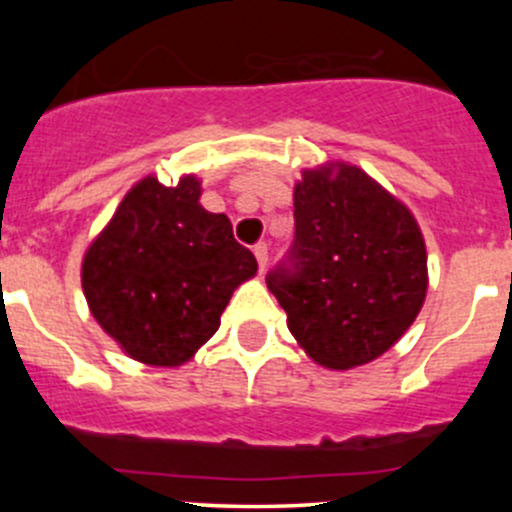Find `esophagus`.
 <instances>
[{
	"label": "esophagus",
	"mask_w": 512,
	"mask_h": 512,
	"mask_svg": "<svg viewBox=\"0 0 512 512\" xmlns=\"http://www.w3.org/2000/svg\"><path fill=\"white\" fill-rule=\"evenodd\" d=\"M252 252H255L257 265H260V272H262L267 267V245H265V242H257V245L252 247Z\"/></svg>",
	"instance_id": "obj_1"
}]
</instances>
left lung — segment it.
I'll use <instances>...</instances> for the list:
<instances>
[{"label": "left lung", "instance_id": "1", "mask_svg": "<svg viewBox=\"0 0 512 512\" xmlns=\"http://www.w3.org/2000/svg\"><path fill=\"white\" fill-rule=\"evenodd\" d=\"M299 347L327 369H354L394 347L426 299L421 227L349 163L302 170L294 242L267 275Z\"/></svg>", "mask_w": 512, "mask_h": 512}]
</instances>
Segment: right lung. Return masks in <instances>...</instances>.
<instances>
[{"label": "right lung", "mask_w": 512, "mask_h": 512, "mask_svg": "<svg viewBox=\"0 0 512 512\" xmlns=\"http://www.w3.org/2000/svg\"><path fill=\"white\" fill-rule=\"evenodd\" d=\"M200 180H138L86 250L81 287L103 332L131 359L180 366L218 332L257 260L223 213L200 205Z\"/></svg>", "instance_id": "right-lung-1"}]
</instances>
